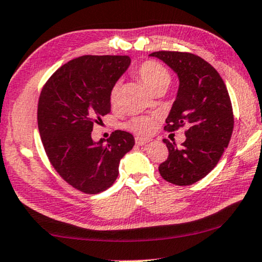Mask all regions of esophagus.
<instances>
[{
	"label": "esophagus",
	"instance_id": "esophagus-1",
	"mask_svg": "<svg viewBox=\"0 0 262 262\" xmlns=\"http://www.w3.org/2000/svg\"><path fill=\"white\" fill-rule=\"evenodd\" d=\"M149 141H151L149 139H144V138H139V137L135 138V142H137L138 146H145L146 144H148Z\"/></svg>",
	"mask_w": 262,
	"mask_h": 262
}]
</instances>
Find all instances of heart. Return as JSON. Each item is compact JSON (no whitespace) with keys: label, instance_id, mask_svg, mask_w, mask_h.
<instances>
[{"label":"heart","instance_id":"obj_1","mask_svg":"<svg viewBox=\"0 0 262 262\" xmlns=\"http://www.w3.org/2000/svg\"><path fill=\"white\" fill-rule=\"evenodd\" d=\"M137 76L145 83L146 87L151 91L156 92L158 90H166L167 86L171 82V75L167 71L165 66L157 61H145L144 63L139 66L137 69ZM118 90H120V83H115L110 92V102L115 104L117 102ZM127 127L130 130L135 132L140 135H148L151 134L156 128V120L155 117L151 116H138L133 117L127 123Z\"/></svg>","mask_w":262,"mask_h":262}]
</instances>
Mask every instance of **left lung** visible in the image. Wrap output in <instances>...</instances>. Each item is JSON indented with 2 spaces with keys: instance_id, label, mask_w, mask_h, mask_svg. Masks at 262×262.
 Listing matches in <instances>:
<instances>
[{
  "instance_id": "left-lung-1",
  "label": "left lung",
  "mask_w": 262,
  "mask_h": 262,
  "mask_svg": "<svg viewBox=\"0 0 262 262\" xmlns=\"http://www.w3.org/2000/svg\"><path fill=\"white\" fill-rule=\"evenodd\" d=\"M176 73L179 91L164 129L186 130L181 147L164 139L169 157L159 165V173L176 186H190L208 175L228 147L233 129L232 105L228 90L212 66L190 52L156 51Z\"/></svg>"
}]
</instances>
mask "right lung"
<instances>
[{"instance_id":"add662e5","label":"right lung","mask_w":262,"mask_h":262,"mask_svg":"<svg viewBox=\"0 0 262 262\" xmlns=\"http://www.w3.org/2000/svg\"><path fill=\"white\" fill-rule=\"evenodd\" d=\"M129 64L128 56H81L58 68L40 92L37 118L45 153L58 175L82 193L113 186L120 160L135 144L123 130L106 141L91 137L93 124L110 113L111 89Z\"/></svg>"}]
</instances>
